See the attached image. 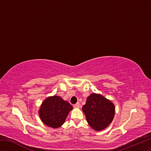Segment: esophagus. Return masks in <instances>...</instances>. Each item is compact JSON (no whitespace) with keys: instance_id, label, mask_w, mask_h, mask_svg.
Wrapping results in <instances>:
<instances>
[{"instance_id":"1","label":"esophagus","mask_w":151,"mask_h":151,"mask_svg":"<svg viewBox=\"0 0 151 151\" xmlns=\"http://www.w3.org/2000/svg\"><path fill=\"white\" fill-rule=\"evenodd\" d=\"M73 106H74V107H75V108H78V107H80V103L77 102L75 104H74Z\"/></svg>"}]
</instances>
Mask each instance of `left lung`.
Returning <instances> with one entry per match:
<instances>
[{
  "instance_id": "1",
  "label": "left lung",
  "mask_w": 151,
  "mask_h": 151,
  "mask_svg": "<svg viewBox=\"0 0 151 151\" xmlns=\"http://www.w3.org/2000/svg\"><path fill=\"white\" fill-rule=\"evenodd\" d=\"M82 110L88 124L96 131H101L108 127L115 114L113 103L102 95L95 93L87 97Z\"/></svg>"
}]
</instances>
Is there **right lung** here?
I'll list each match as a JSON object with an SVG mask.
<instances>
[{
    "label": "right lung",
    "instance_id": "add662e5",
    "mask_svg": "<svg viewBox=\"0 0 151 151\" xmlns=\"http://www.w3.org/2000/svg\"><path fill=\"white\" fill-rule=\"evenodd\" d=\"M72 106L58 96L47 97L42 102L38 111L42 122L47 126L56 128L65 122Z\"/></svg>",
    "mask_w": 151,
    "mask_h": 151
}]
</instances>
